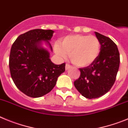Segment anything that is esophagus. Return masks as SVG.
<instances>
[{
	"instance_id": "esophagus-1",
	"label": "esophagus",
	"mask_w": 128,
	"mask_h": 128,
	"mask_svg": "<svg viewBox=\"0 0 128 128\" xmlns=\"http://www.w3.org/2000/svg\"><path fill=\"white\" fill-rule=\"evenodd\" d=\"M70 68H71V66H70L69 64H66V68H65L66 70H68L69 69H70Z\"/></svg>"
}]
</instances>
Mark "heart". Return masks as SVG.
<instances>
[{"mask_svg":"<svg viewBox=\"0 0 128 128\" xmlns=\"http://www.w3.org/2000/svg\"><path fill=\"white\" fill-rule=\"evenodd\" d=\"M100 40L94 36L71 35L65 37L60 45L54 46V51L61 59H65L67 54L74 65L85 68L91 65L97 59L100 53Z\"/></svg>","mask_w":128,"mask_h":128,"instance_id":"heart-1","label":"heart"}]
</instances>
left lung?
<instances>
[{
    "label": "left lung",
    "instance_id": "obj_1",
    "mask_svg": "<svg viewBox=\"0 0 128 128\" xmlns=\"http://www.w3.org/2000/svg\"><path fill=\"white\" fill-rule=\"evenodd\" d=\"M101 48L98 57L86 68H80L81 74L74 85L86 98L101 97L114 84L120 64V55L117 45L110 38L95 32Z\"/></svg>",
    "mask_w": 128,
    "mask_h": 128
}]
</instances>
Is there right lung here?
Instances as JSON below:
<instances>
[{"label":"right lung","instance_id":"add662e5","mask_svg":"<svg viewBox=\"0 0 128 128\" xmlns=\"http://www.w3.org/2000/svg\"><path fill=\"white\" fill-rule=\"evenodd\" d=\"M54 31L34 29L19 36L10 52L11 76L17 88L31 98H40L53 89L58 77L65 71V63L55 64L44 42L52 51L49 41Z\"/></svg>","mask_w":128,"mask_h":128}]
</instances>
